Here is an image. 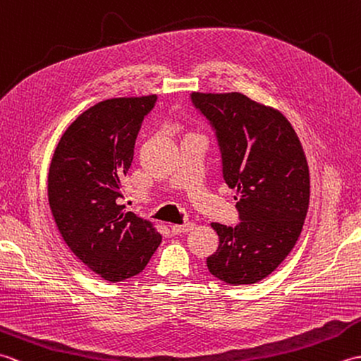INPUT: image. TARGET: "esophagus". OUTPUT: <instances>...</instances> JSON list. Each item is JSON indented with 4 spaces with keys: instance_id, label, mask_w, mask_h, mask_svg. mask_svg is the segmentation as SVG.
I'll return each instance as SVG.
<instances>
[{
    "instance_id": "esophagus-1",
    "label": "esophagus",
    "mask_w": 361,
    "mask_h": 361,
    "mask_svg": "<svg viewBox=\"0 0 361 361\" xmlns=\"http://www.w3.org/2000/svg\"><path fill=\"white\" fill-rule=\"evenodd\" d=\"M194 224L192 221H189V224H183V225H172L171 229L173 234H183V233H189L190 229H194Z\"/></svg>"
}]
</instances>
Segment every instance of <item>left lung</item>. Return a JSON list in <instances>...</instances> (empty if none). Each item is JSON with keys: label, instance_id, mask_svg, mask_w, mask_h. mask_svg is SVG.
<instances>
[{"label": "left lung", "instance_id": "1", "mask_svg": "<svg viewBox=\"0 0 361 361\" xmlns=\"http://www.w3.org/2000/svg\"><path fill=\"white\" fill-rule=\"evenodd\" d=\"M190 102L216 135L240 219L235 226L212 224L219 248L206 264L231 286L256 283L279 267L302 231L310 198L302 145L282 113L240 93H192Z\"/></svg>", "mask_w": 361, "mask_h": 361}]
</instances>
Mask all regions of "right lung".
<instances>
[{
    "label": "right lung",
    "instance_id": "obj_1",
    "mask_svg": "<svg viewBox=\"0 0 361 361\" xmlns=\"http://www.w3.org/2000/svg\"><path fill=\"white\" fill-rule=\"evenodd\" d=\"M157 96L118 97L83 111L60 137L48 197L65 243L91 271L121 282L141 273L161 243L150 221L121 204L136 136Z\"/></svg>",
    "mask_w": 361,
    "mask_h": 361
}]
</instances>
